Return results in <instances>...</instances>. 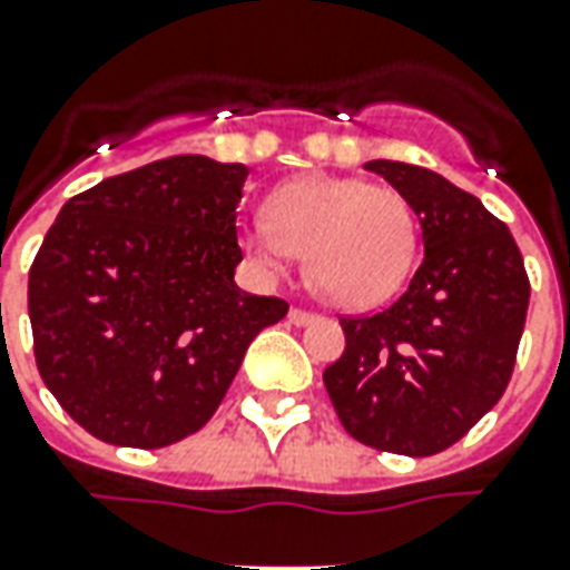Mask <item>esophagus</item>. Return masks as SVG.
<instances>
[{
	"label": "esophagus",
	"mask_w": 570,
	"mask_h": 570,
	"mask_svg": "<svg viewBox=\"0 0 570 570\" xmlns=\"http://www.w3.org/2000/svg\"><path fill=\"white\" fill-rule=\"evenodd\" d=\"M286 317H289V324L293 326H308V324H314V321H321L317 314L302 312V308H289V314H286Z\"/></svg>",
	"instance_id": "34e87169"
}]
</instances>
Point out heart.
<instances>
[{
  "label": "heart",
  "instance_id": "b5f03b06",
  "mask_svg": "<svg viewBox=\"0 0 570 570\" xmlns=\"http://www.w3.org/2000/svg\"><path fill=\"white\" fill-rule=\"evenodd\" d=\"M262 268L281 272L305 256V281L345 308H376L404 286L416 258V216L404 194L364 178L302 175L268 197V218L240 230Z\"/></svg>",
  "mask_w": 570,
  "mask_h": 570
}]
</instances>
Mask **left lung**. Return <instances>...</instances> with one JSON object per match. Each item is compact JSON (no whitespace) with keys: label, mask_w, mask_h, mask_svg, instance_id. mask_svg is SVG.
I'll use <instances>...</instances> for the list:
<instances>
[{"label":"left lung","mask_w":570,"mask_h":570,"mask_svg":"<svg viewBox=\"0 0 570 570\" xmlns=\"http://www.w3.org/2000/svg\"><path fill=\"white\" fill-rule=\"evenodd\" d=\"M423 228L407 293L373 317H348L345 352L324 370L345 432L376 451L432 456L507 392L531 284L512 234L444 175L370 160Z\"/></svg>","instance_id":"obj_1"}]
</instances>
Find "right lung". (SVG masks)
Segmentation results:
<instances>
[{
    "instance_id": "add662e5",
    "label": "right lung",
    "mask_w": 570,
    "mask_h": 570,
    "mask_svg": "<svg viewBox=\"0 0 570 570\" xmlns=\"http://www.w3.org/2000/svg\"><path fill=\"white\" fill-rule=\"evenodd\" d=\"M246 175L185 154L61 206L27 308L39 376L95 438L154 451L200 432L249 342L289 312L234 281Z\"/></svg>"
}]
</instances>
